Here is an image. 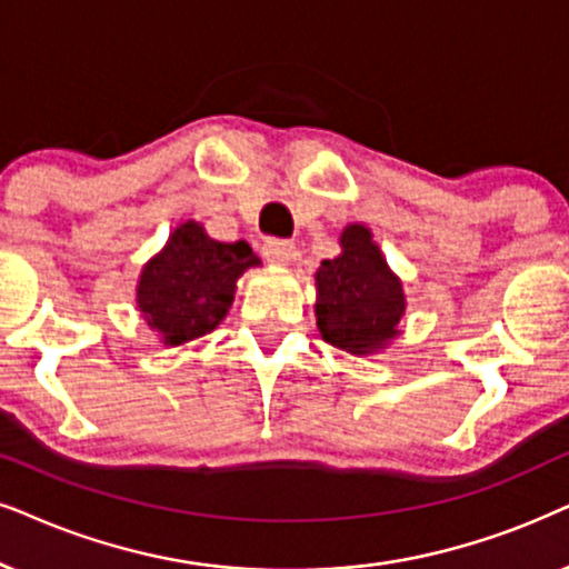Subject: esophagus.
Segmentation results:
<instances>
[{
	"label": "esophagus",
	"mask_w": 569,
	"mask_h": 569,
	"mask_svg": "<svg viewBox=\"0 0 569 569\" xmlns=\"http://www.w3.org/2000/svg\"><path fill=\"white\" fill-rule=\"evenodd\" d=\"M292 256H295L292 240H267L263 242V258H267L269 263H279V267H284V263H290Z\"/></svg>",
	"instance_id": "34e87169"
}]
</instances>
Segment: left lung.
I'll list each match as a JSON object with an SVG mask.
<instances>
[{
	"instance_id": "left-lung-1",
	"label": "left lung",
	"mask_w": 569,
	"mask_h": 569,
	"mask_svg": "<svg viewBox=\"0 0 569 569\" xmlns=\"http://www.w3.org/2000/svg\"><path fill=\"white\" fill-rule=\"evenodd\" d=\"M316 290V323L335 348L366 356L397 335L405 311L402 284L366 227L350 224L342 232V253L321 261Z\"/></svg>"
}]
</instances>
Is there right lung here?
Here are the masks:
<instances>
[{
    "instance_id": "right-lung-1",
    "label": "right lung",
    "mask_w": 569,
    "mask_h": 569,
    "mask_svg": "<svg viewBox=\"0 0 569 569\" xmlns=\"http://www.w3.org/2000/svg\"><path fill=\"white\" fill-rule=\"evenodd\" d=\"M256 263L248 242H217L186 221L140 274L138 308L167 345L203 337L230 311L234 282Z\"/></svg>"
}]
</instances>
